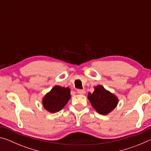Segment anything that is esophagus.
Segmentation results:
<instances>
[{"mask_svg":"<svg viewBox=\"0 0 151 151\" xmlns=\"http://www.w3.org/2000/svg\"><path fill=\"white\" fill-rule=\"evenodd\" d=\"M85 93L86 91L84 89H78V90H77V93L79 94H85Z\"/></svg>","mask_w":151,"mask_h":151,"instance_id":"1","label":"esophagus"}]
</instances>
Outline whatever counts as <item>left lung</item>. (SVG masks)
<instances>
[{
	"mask_svg": "<svg viewBox=\"0 0 151 151\" xmlns=\"http://www.w3.org/2000/svg\"><path fill=\"white\" fill-rule=\"evenodd\" d=\"M94 88L93 93L88 94V101L96 112L102 115H107L116 108L119 99L103 86L97 85Z\"/></svg>",
	"mask_w": 151,
	"mask_h": 151,
	"instance_id": "8db88e82",
	"label": "left lung"
}]
</instances>
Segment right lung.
Returning <instances> with one entry per match:
<instances>
[{"mask_svg": "<svg viewBox=\"0 0 151 151\" xmlns=\"http://www.w3.org/2000/svg\"><path fill=\"white\" fill-rule=\"evenodd\" d=\"M70 97L69 88L56 85L43 97V107L50 113H55L66 105Z\"/></svg>", "mask_w": 151, "mask_h": 151, "instance_id": "right-lung-1", "label": "right lung"}]
</instances>
